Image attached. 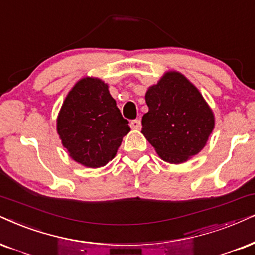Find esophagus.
Listing matches in <instances>:
<instances>
[{
	"instance_id": "1",
	"label": "esophagus",
	"mask_w": 255,
	"mask_h": 255,
	"mask_svg": "<svg viewBox=\"0 0 255 255\" xmlns=\"http://www.w3.org/2000/svg\"><path fill=\"white\" fill-rule=\"evenodd\" d=\"M130 127L133 128V129H140L141 128V121L138 120V119H135L130 122Z\"/></svg>"
}]
</instances>
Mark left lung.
Returning <instances> with one entry per match:
<instances>
[{"label":"left lung","instance_id":"left-lung-1","mask_svg":"<svg viewBox=\"0 0 255 255\" xmlns=\"http://www.w3.org/2000/svg\"><path fill=\"white\" fill-rule=\"evenodd\" d=\"M144 98L149 109L141 133L161 159L179 165L201 151L214 129V114L186 76L167 72Z\"/></svg>","mask_w":255,"mask_h":255}]
</instances>
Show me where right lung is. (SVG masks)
I'll use <instances>...</instances> for the list:
<instances>
[{
    "mask_svg": "<svg viewBox=\"0 0 255 255\" xmlns=\"http://www.w3.org/2000/svg\"><path fill=\"white\" fill-rule=\"evenodd\" d=\"M56 129L73 160L99 168L114 159L130 128L109 94L107 83L98 77H83L66 96Z\"/></svg>",
    "mask_w": 255,
    "mask_h": 255,
    "instance_id": "obj_1",
    "label": "right lung"
}]
</instances>
